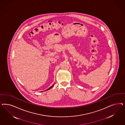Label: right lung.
I'll list each match as a JSON object with an SVG mask.
<instances>
[{"label":"right lung","instance_id":"1","mask_svg":"<svg viewBox=\"0 0 125 125\" xmlns=\"http://www.w3.org/2000/svg\"><path fill=\"white\" fill-rule=\"evenodd\" d=\"M53 85H52V86H51V87H50V88H49L48 89H47V90H49V89H50L51 88H52V87H53Z\"/></svg>","mask_w":125,"mask_h":125}]
</instances>
